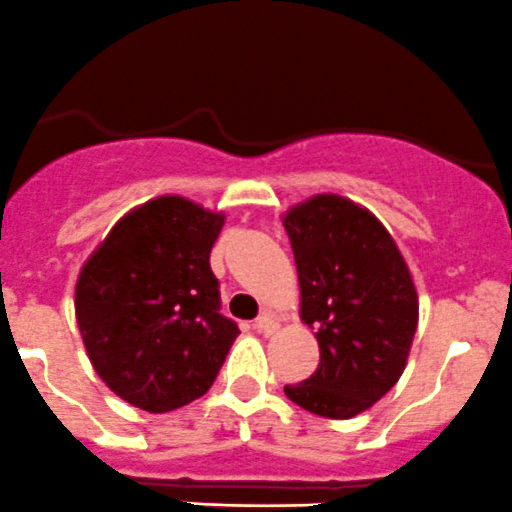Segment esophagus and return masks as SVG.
<instances>
[{
    "label": "esophagus",
    "mask_w": 512,
    "mask_h": 512,
    "mask_svg": "<svg viewBox=\"0 0 512 512\" xmlns=\"http://www.w3.org/2000/svg\"><path fill=\"white\" fill-rule=\"evenodd\" d=\"M276 319L271 314H261L259 319L253 321V329H256V332H261V334H271V332H276Z\"/></svg>",
    "instance_id": "esophagus-1"
}]
</instances>
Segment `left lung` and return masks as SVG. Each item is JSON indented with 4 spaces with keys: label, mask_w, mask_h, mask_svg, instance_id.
<instances>
[{
    "label": "left lung",
    "mask_w": 512,
    "mask_h": 512,
    "mask_svg": "<svg viewBox=\"0 0 512 512\" xmlns=\"http://www.w3.org/2000/svg\"><path fill=\"white\" fill-rule=\"evenodd\" d=\"M301 286V321L314 329L319 367L286 384L294 405L349 420L382 399L407 364L417 291L387 228L349 198L314 196L284 216Z\"/></svg>",
    "instance_id": "obj_1"
}]
</instances>
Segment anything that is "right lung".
I'll return each instance as SVG.
<instances>
[{"instance_id":"add662e5","label":"right lung","mask_w":512,"mask_h":512,"mask_svg":"<svg viewBox=\"0 0 512 512\" xmlns=\"http://www.w3.org/2000/svg\"><path fill=\"white\" fill-rule=\"evenodd\" d=\"M223 228L180 196L120 218L82 266L75 314L102 382L145 412H170L216 382L238 324L221 314L211 248Z\"/></svg>"}]
</instances>
